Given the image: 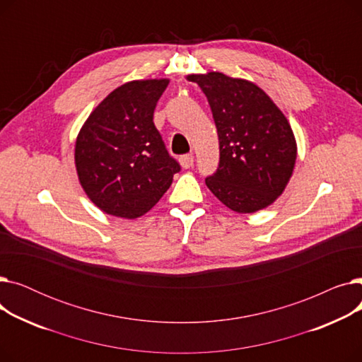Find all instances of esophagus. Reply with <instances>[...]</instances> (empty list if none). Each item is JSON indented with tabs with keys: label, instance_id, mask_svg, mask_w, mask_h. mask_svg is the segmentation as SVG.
I'll return each instance as SVG.
<instances>
[{
	"label": "esophagus",
	"instance_id": "1",
	"mask_svg": "<svg viewBox=\"0 0 362 362\" xmlns=\"http://www.w3.org/2000/svg\"><path fill=\"white\" fill-rule=\"evenodd\" d=\"M179 163H180V165H182L183 168H189V167H192V164H194V156H192V154H186V156H182V157L179 158Z\"/></svg>",
	"mask_w": 362,
	"mask_h": 362
}]
</instances>
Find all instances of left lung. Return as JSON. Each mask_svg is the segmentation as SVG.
<instances>
[{
    "instance_id": "1",
    "label": "left lung",
    "mask_w": 362,
    "mask_h": 362,
    "mask_svg": "<svg viewBox=\"0 0 362 362\" xmlns=\"http://www.w3.org/2000/svg\"><path fill=\"white\" fill-rule=\"evenodd\" d=\"M211 107L220 163L205 179L232 211L251 214L272 205L289 183L296 163L293 130L273 100L255 83L220 71L187 74Z\"/></svg>"
}]
</instances>
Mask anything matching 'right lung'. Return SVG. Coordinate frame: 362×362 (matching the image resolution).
<instances>
[{
    "instance_id": "obj_1",
    "label": "right lung",
    "mask_w": 362,
    "mask_h": 362,
    "mask_svg": "<svg viewBox=\"0 0 362 362\" xmlns=\"http://www.w3.org/2000/svg\"><path fill=\"white\" fill-rule=\"evenodd\" d=\"M168 82L132 81L116 88L95 107L76 138L81 186L105 214L129 220L146 214L180 170L152 122Z\"/></svg>"
}]
</instances>
